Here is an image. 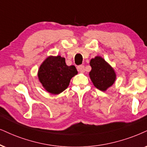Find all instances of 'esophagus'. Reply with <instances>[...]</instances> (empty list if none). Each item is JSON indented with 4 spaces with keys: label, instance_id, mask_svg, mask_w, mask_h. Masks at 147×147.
<instances>
[{
    "label": "esophagus",
    "instance_id": "esophagus-1",
    "mask_svg": "<svg viewBox=\"0 0 147 147\" xmlns=\"http://www.w3.org/2000/svg\"><path fill=\"white\" fill-rule=\"evenodd\" d=\"M77 68L78 71H79L81 72H85V66H83V65H79V66H77Z\"/></svg>",
    "mask_w": 147,
    "mask_h": 147
}]
</instances>
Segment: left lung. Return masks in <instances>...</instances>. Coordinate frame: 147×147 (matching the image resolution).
Listing matches in <instances>:
<instances>
[{
    "label": "left lung",
    "mask_w": 147,
    "mask_h": 147,
    "mask_svg": "<svg viewBox=\"0 0 147 147\" xmlns=\"http://www.w3.org/2000/svg\"><path fill=\"white\" fill-rule=\"evenodd\" d=\"M90 64L92 67L90 77L93 84L98 90L105 92L116 79L114 69L100 56L92 59Z\"/></svg>",
    "instance_id": "1"
}]
</instances>
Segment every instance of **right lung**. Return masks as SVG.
<instances>
[{
    "instance_id": "obj_1",
    "label": "right lung",
    "mask_w": 147,
    "mask_h": 147,
    "mask_svg": "<svg viewBox=\"0 0 147 147\" xmlns=\"http://www.w3.org/2000/svg\"><path fill=\"white\" fill-rule=\"evenodd\" d=\"M78 73L75 66H68L60 55L49 56L40 65L38 77L45 90L52 94H59L69 85L70 79Z\"/></svg>"
}]
</instances>
